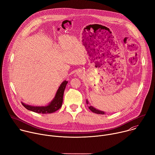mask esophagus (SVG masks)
Instances as JSON below:
<instances>
[{"label":"esophagus","mask_w":155,"mask_h":155,"mask_svg":"<svg viewBox=\"0 0 155 155\" xmlns=\"http://www.w3.org/2000/svg\"><path fill=\"white\" fill-rule=\"evenodd\" d=\"M81 71H78L77 72V75H78V76H81Z\"/></svg>","instance_id":"obj_1"}]
</instances>
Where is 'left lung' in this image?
<instances>
[{
  "label": "left lung",
  "mask_w": 155,
  "mask_h": 155,
  "mask_svg": "<svg viewBox=\"0 0 155 155\" xmlns=\"http://www.w3.org/2000/svg\"><path fill=\"white\" fill-rule=\"evenodd\" d=\"M86 104H89V102H88L87 100H86ZM88 108H90V110H91V111H92L93 112H94V113H95V114H101V115H105V114L104 112L101 111V110H97V109H96V108L93 107L91 106V105L88 106Z\"/></svg>",
  "instance_id": "obj_1"
}]
</instances>
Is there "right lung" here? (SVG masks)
<instances>
[{
    "label": "right lung",
    "instance_id": "1",
    "mask_svg": "<svg viewBox=\"0 0 155 155\" xmlns=\"http://www.w3.org/2000/svg\"><path fill=\"white\" fill-rule=\"evenodd\" d=\"M68 83V81L64 80L61 84L60 86L59 87L58 90L56 93L54 97L51 101V102H50L47 105L32 106L28 104H26L23 102H21V104L26 109L31 110V111H32L35 113L46 114H52L53 112H55L62 106V101H63L64 92Z\"/></svg>",
    "mask_w": 155,
    "mask_h": 155
}]
</instances>
